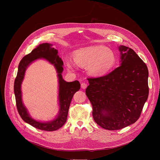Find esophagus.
Wrapping results in <instances>:
<instances>
[{
	"instance_id": "esophagus-1",
	"label": "esophagus",
	"mask_w": 160,
	"mask_h": 160,
	"mask_svg": "<svg viewBox=\"0 0 160 160\" xmlns=\"http://www.w3.org/2000/svg\"><path fill=\"white\" fill-rule=\"evenodd\" d=\"M87 87V84L86 83H81V87L83 88V89H85Z\"/></svg>"
}]
</instances>
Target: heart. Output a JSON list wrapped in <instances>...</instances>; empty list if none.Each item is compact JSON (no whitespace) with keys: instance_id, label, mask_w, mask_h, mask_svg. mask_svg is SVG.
Returning a JSON list of instances; mask_svg holds the SVG:
<instances>
[{"instance_id":"heart-1","label":"heart","mask_w":160,"mask_h":160,"mask_svg":"<svg viewBox=\"0 0 160 160\" xmlns=\"http://www.w3.org/2000/svg\"><path fill=\"white\" fill-rule=\"evenodd\" d=\"M74 60L80 66H88L89 72L94 75H104L117 64V56L112 50L101 46L88 47L79 49L74 52ZM75 63L67 59L68 66L73 68Z\"/></svg>"}]
</instances>
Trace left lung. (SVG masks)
<instances>
[{"label": "left lung", "mask_w": 160, "mask_h": 160, "mask_svg": "<svg viewBox=\"0 0 160 160\" xmlns=\"http://www.w3.org/2000/svg\"><path fill=\"white\" fill-rule=\"evenodd\" d=\"M119 51L121 65L104 76L87 78L85 90L94 121L109 130L134 123L149 94L146 64L131 48L120 45Z\"/></svg>", "instance_id": "left-lung-1"}]
</instances>
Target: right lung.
I'll list each match as a JSON object with an SVG mask.
<instances>
[{
	"label": "right lung",
	"mask_w": 160,
	"mask_h": 160,
	"mask_svg": "<svg viewBox=\"0 0 160 160\" xmlns=\"http://www.w3.org/2000/svg\"><path fill=\"white\" fill-rule=\"evenodd\" d=\"M51 46L52 45L50 43H42L30 54L23 57L19 64L18 73L14 84L16 107L20 117L25 122L33 127L45 131H54L62 127L66 122L68 109L73 95L80 88V84L77 80L66 82L62 79L61 73L63 71V62L58 55V50L51 48ZM40 58H45L55 65L59 78L60 112L55 120L47 123L39 122L32 119L29 116L21 99L20 85L24 78L26 68L32 62Z\"/></svg>",
	"instance_id": "add662e5"
}]
</instances>
